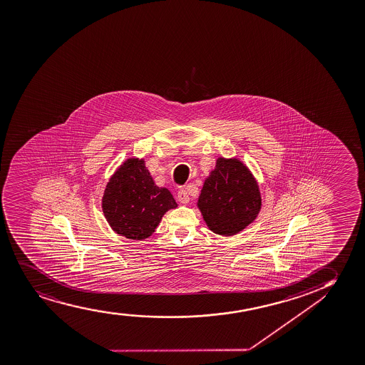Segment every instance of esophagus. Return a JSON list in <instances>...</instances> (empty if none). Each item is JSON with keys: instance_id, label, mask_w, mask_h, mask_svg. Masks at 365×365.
I'll return each instance as SVG.
<instances>
[{"instance_id": "obj_1", "label": "esophagus", "mask_w": 365, "mask_h": 365, "mask_svg": "<svg viewBox=\"0 0 365 365\" xmlns=\"http://www.w3.org/2000/svg\"><path fill=\"white\" fill-rule=\"evenodd\" d=\"M177 198H178V200H180V202H182V204H188V192H187L185 189H180V190H178V194H177Z\"/></svg>"}]
</instances>
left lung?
<instances>
[{
  "label": "left lung",
  "instance_id": "1",
  "mask_svg": "<svg viewBox=\"0 0 365 365\" xmlns=\"http://www.w3.org/2000/svg\"><path fill=\"white\" fill-rule=\"evenodd\" d=\"M261 205V190L251 170L240 158H217L197 202L209 230L220 236L237 235L256 220Z\"/></svg>",
  "mask_w": 365,
  "mask_h": 365
}]
</instances>
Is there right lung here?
<instances>
[{
    "label": "right lung",
    "instance_id": "1",
    "mask_svg": "<svg viewBox=\"0 0 365 365\" xmlns=\"http://www.w3.org/2000/svg\"><path fill=\"white\" fill-rule=\"evenodd\" d=\"M177 207L171 192L155 185L144 158H126L109 178L102 197L110 229L135 241L150 237L163 216Z\"/></svg>",
    "mask_w": 365,
    "mask_h": 365
}]
</instances>
